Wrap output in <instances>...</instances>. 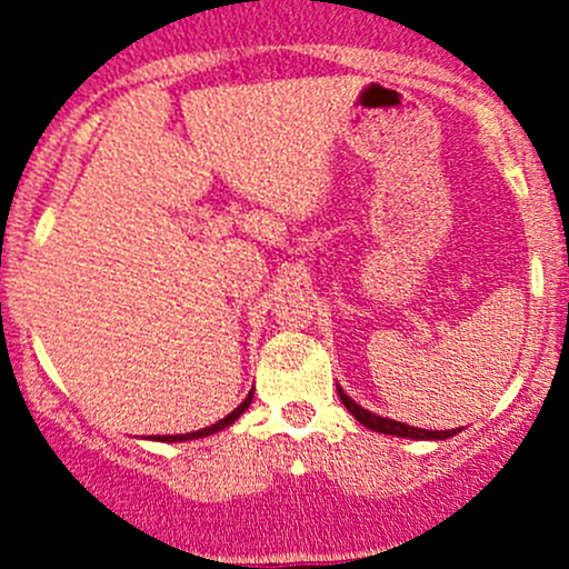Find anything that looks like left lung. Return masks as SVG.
I'll use <instances>...</instances> for the list:
<instances>
[{"label":"left lung","mask_w":569,"mask_h":569,"mask_svg":"<svg viewBox=\"0 0 569 569\" xmlns=\"http://www.w3.org/2000/svg\"><path fill=\"white\" fill-rule=\"evenodd\" d=\"M338 398H341V403L347 406V411L352 413L357 422L366 425L368 430L373 432H385V436H400V438H413V440H446L462 430V427H457V430H422V427H411L403 422H395V419H387V417H376V413H370L362 406H357L341 387H338Z\"/></svg>","instance_id":"left-lung-1"}]
</instances>
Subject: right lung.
Here are the masks:
<instances>
[{
	"mask_svg": "<svg viewBox=\"0 0 569 569\" xmlns=\"http://www.w3.org/2000/svg\"><path fill=\"white\" fill-rule=\"evenodd\" d=\"M250 403H252V392L247 395L244 403H239V408H233V411L228 413L226 419H220V422H214V425L203 427V430H196V432H184V436H158V438H152V440H163V443H177V440H193V438H207V436H214V432H220V430H226V427H231V425L236 422V419H239L241 413H244L247 408H250Z\"/></svg>",
	"mask_w": 569,
	"mask_h": 569,
	"instance_id": "add662e5",
	"label": "right lung"
}]
</instances>
